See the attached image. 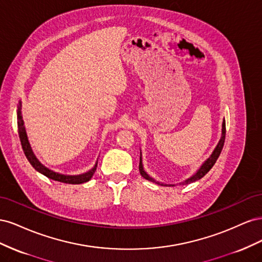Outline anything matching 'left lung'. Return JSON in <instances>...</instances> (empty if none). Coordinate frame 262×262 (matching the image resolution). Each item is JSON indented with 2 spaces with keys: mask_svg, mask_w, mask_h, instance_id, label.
Here are the masks:
<instances>
[{
  "mask_svg": "<svg viewBox=\"0 0 262 262\" xmlns=\"http://www.w3.org/2000/svg\"><path fill=\"white\" fill-rule=\"evenodd\" d=\"M225 133H226V126H225V120H223V124H222V138H221V140H220V142H219V144L216 145L215 149L213 150L212 155L208 158L207 161H205V162L203 163V165L201 166L200 169L198 170L192 177L188 178V179H187V180H185L184 182H180V185H188V184H191V182H194V181H196V180H199V179H201L203 176L207 175V173L209 172V170L213 167V165L215 164L216 160H217L219 156H220V154H221V152H222V148H223V146H224V142H225ZM139 169H140V173L142 175V177L145 178V179H147V180H149V181H153V182H155V184L162 185V186H169V187H170V186H175V185H164V184H162V182H158V181L154 180L153 178H150V177L147 175V173L144 171V169H143V165H142V157H141V156H140V165H139Z\"/></svg>",
  "mask_w": 262,
  "mask_h": 262,
  "instance_id": "left-lung-1",
  "label": "left lung"
}]
</instances>
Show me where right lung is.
Instances as JSON below:
<instances>
[{"mask_svg":"<svg viewBox=\"0 0 262 262\" xmlns=\"http://www.w3.org/2000/svg\"><path fill=\"white\" fill-rule=\"evenodd\" d=\"M17 126H18V134H19V139H20V144H21L24 153H25L28 162L31 164V166H33V167L37 171L41 172L42 175H45L46 177H48L52 180L64 182V184H71V185L83 184V182L89 181L93 177L94 172H95V170H96V167H97V163H96V165L94 166V168H92L90 171L82 173V175H77V176L61 175V173L54 172V171L48 169L47 167H45L42 164H40V162H39L36 158V156L34 155L33 150H31V147L29 145L27 134H26L25 128H24V121H23V117H21V114H20V106H19L18 112H17Z\"/></svg>","mask_w":262,"mask_h":262,"instance_id":"1","label":"right lung"}]
</instances>
